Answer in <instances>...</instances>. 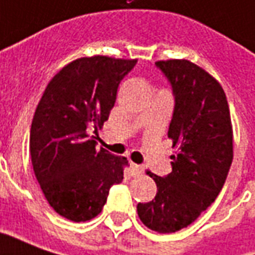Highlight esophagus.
I'll list each match as a JSON object with an SVG mask.
<instances>
[{
	"label": "esophagus",
	"instance_id": "esophagus-1",
	"mask_svg": "<svg viewBox=\"0 0 255 255\" xmlns=\"http://www.w3.org/2000/svg\"><path fill=\"white\" fill-rule=\"evenodd\" d=\"M130 170H131V176L137 177V176H140V174H142L144 169H142V166L136 165V163H131Z\"/></svg>",
	"mask_w": 255,
	"mask_h": 255
}]
</instances>
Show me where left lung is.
Wrapping results in <instances>:
<instances>
[{
  "label": "left lung",
  "instance_id": "left-lung-1",
  "mask_svg": "<svg viewBox=\"0 0 255 255\" xmlns=\"http://www.w3.org/2000/svg\"><path fill=\"white\" fill-rule=\"evenodd\" d=\"M170 82L174 111L167 136L171 173L159 177L155 199L137 205L141 223L159 234L187 228L221 192L234 159V134L221 85L189 60L156 61Z\"/></svg>",
  "mask_w": 255,
  "mask_h": 255
}]
</instances>
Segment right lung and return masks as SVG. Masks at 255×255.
Listing matches in <instances>:
<instances>
[{
    "mask_svg": "<svg viewBox=\"0 0 255 255\" xmlns=\"http://www.w3.org/2000/svg\"><path fill=\"white\" fill-rule=\"evenodd\" d=\"M137 60L81 57L52 78L34 114L30 155L48 203L74 223L95 218L114 184L124 180L125 156L97 149V128L113 110L125 75ZM93 127L96 136L87 129Z\"/></svg>",
    "mask_w": 255,
    "mask_h": 255,
    "instance_id": "right-lung-1",
    "label": "right lung"
}]
</instances>
